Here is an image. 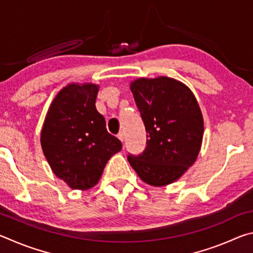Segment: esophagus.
Wrapping results in <instances>:
<instances>
[{
  "instance_id": "34e87169",
  "label": "esophagus",
  "mask_w": 253,
  "mask_h": 253,
  "mask_svg": "<svg viewBox=\"0 0 253 253\" xmlns=\"http://www.w3.org/2000/svg\"><path fill=\"white\" fill-rule=\"evenodd\" d=\"M117 137L119 138V140H121V142H124V134H123V131L119 132V134L117 135Z\"/></svg>"
}]
</instances>
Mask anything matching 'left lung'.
<instances>
[{
  "label": "left lung",
  "instance_id": "8db88e82",
  "mask_svg": "<svg viewBox=\"0 0 253 253\" xmlns=\"http://www.w3.org/2000/svg\"><path fill=\"white\" fill-rule=\"evenodd\" d=\"M147 132L146 147L128 162L145 183L164 186L194 164L202 144L204 124L193 92L169 77L139 78L130 84Z\"/></svg>",
  "mask_w": 253,
  "mask_h": 253
}]
</instances>
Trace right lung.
I'll list each match as a JSON object with an SVG mask.
<instances>
[{"instance_id":"right-lung-1","label":"right lung","mask_w":253,"mask_h":253,"mask_svg":"<svg viewBox=\"0 0 253 253\" xmlns=\"http://www.w3.org/2000/svg\"><path fill=\"white\" fill-rule=\"evenodd\" d=\"M97 93V84H68L55 96L41 130L51 169L74 190L95 186L107 162L123 147L96 109Z\"/></svg>"}]
</instances>
